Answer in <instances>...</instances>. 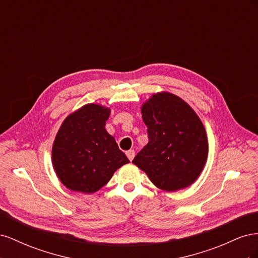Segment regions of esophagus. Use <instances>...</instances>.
Here are the masks:
<instances>
[{
    "instance_id": "34e87169",
    "label": "esophagus",
    "mask_w": 258,
    "mask_h": 258,
    "mask_svg": "<svg viewBox=\"0 0 258 258\" xmlns=\"http://www.w3.org/2000/svg\"><path fill=\"white\" fill-rule=\"evenodd\" d=\"M126 155H127L128 159L131 161V160H134L136 153H135V151H134V150H129V151H127V152H126Z\"/></svg>"
}]
</instances>
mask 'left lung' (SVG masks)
<instances>
[{
    "mask_svg": "<svg viewBox=\"0 0 258 258\" xmlns=\"http://www.w3.org/2000/svg\"><path fill=\"white\" fill-rule=\"evenodd\" d=\"M148 143L132 160L166 191L190 186L204 170L209 145L204 123L183 99L157 92L143 103Z\"/></svg>",
    "mask_w": 258,
    "mask_h": 258,
    "instance_id": "8db88e82",
    "label": "left lung"
}]
</instances>
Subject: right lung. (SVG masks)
Masks as SVG:
<instances>
[{
    "label": "right lung",
    "instance_id": "obj_1",
    "mask_svg": "<svg viewBox=\"0 0 258 258\" xmlns=\"http://www.w3.org/2000/svg\"><path fill=\"white\" fill-rule=\"evenodd\" d=\"M111 108L85 104L70 114L52 144V166L58 178L72 191L93 194L129 162L115 139L105 130Z\"/></svg>",
    "mask_w": 258,
    "mask_h": 258
}]
</instances>
